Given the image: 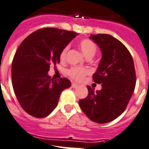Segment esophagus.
Returning a JSON list of instances; mask_svg holds the SVG:
<instances>
[{
	"label": "esophagus",
	"mask_w": 149,
	"mask_h": 149,
	"mask_svg": "<svg viewBox=\"0 0 149 149\" xmlns=\"http://www.w3.org/2000/svg\"><path fill=\"white\" fill-rule=\"evenodd\" d=\"M78 84H76V83L74 82H73L72 84H71V87L72 88H76V87H78Z\"/></svg>",
	"instance_id": "obj_1"
}]
</instances>
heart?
Masks as SVG:
<instances>
[{
    "mask_svg": "<svg viewBox=\"0 0 149 149\" xmlns=\"http://www.w3.org/2000/svg\"><path fill=\"white\" fill-rule=\"evenodd\" d=\"M79 47H80L81 50L82 51L83 54H85V56L86 57L87 56H93L96 53V50H97V47H96L95 42L91 40H88V39L81 40L80 42H79ZM68 49V46H66L61 51L60 59H61V61H65ZM88 73H89V71L87 68L78 66L72 67L67 71L68 75L75 81H81L85 76L88 74Z\"/></svg>",
    "mask_w": 149,
    "mask_h": 149,
    "instance_id": "1",
    "label": "heart"
}]
</instances>
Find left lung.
<instances>
[{
    "instance_id": "obj_1",
    "label": "left lung",
    "mask_w": 149,
    "mask_h": 149,
    "mask_svg": "<svg viewBox=\"0 0 149 149\" xmlns=\"http://www.w3.org/2000/svg\"><path fill=\"white\" fill-rule=\"evenodd\" d=\"M101 49L102 58L93 81L102 84L95 92L88 85V95L79 100V106L91 120L106 124L117 118L125 110L135 88L134 61L127 47L108 34L89 36Z\"/></svg>"
}]
</instances>
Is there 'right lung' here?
<instances>
[{
	"label": "right lung",
	"instance_id": "add662e5",
	"mask_svg": "<svg viewBox=\"0 0 149 149\" xmlns=\"http://www.w3.org/2000/svg\"><path fill=\"white\" fill-rule=\"evenodd\" d=\"M76 36L71 31L44 28L28 36L16 50L11 65L13 89L22 108L31 116H48L62 91L71 87L68 78L54 80L48 71L51 64L60 63L61 51Z\"/></svg>",
	"mask_w": 149,
	"mask_h": 149
}]
</instances>
